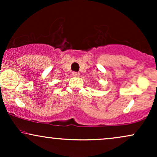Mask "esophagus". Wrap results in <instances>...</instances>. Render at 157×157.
I'll return each instance as SVG.
<instances>
[{
    "instance_id": "1",
    "label": "esophagus",
    "mask_w": 157,
    "mask_h": 157,
    "mask_svg": "<svg viewBox=\"0 0 157 157\" xmlns=\"http://www.w3.org/2000/svg\"><path fill=\"white\" fill-rule=\"evenodd\" d=\"M72 75L74 77H79L80 76V73L79 72H76V71H74V72L72 73Z\"/></svg>"
}]
</instances>
